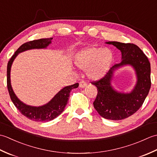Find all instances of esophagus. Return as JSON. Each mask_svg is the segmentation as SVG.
<instances>
[{
  "instance_id": "1",
  "label": "esophagus",
  "mask_w": 157,
  "mask_h": 157,
  "mask_svg": "<svg viewBox=\"0 0 157 157\" xmlns=\"http://www.w3.org/2000/svg\"><path fill=\"white\" fill-rule=\"evenodd\" d=\"M86 86H87V82H86L82 80L80 82H79V87L80 88H84Z\"/></svg>"
}]
</instances>
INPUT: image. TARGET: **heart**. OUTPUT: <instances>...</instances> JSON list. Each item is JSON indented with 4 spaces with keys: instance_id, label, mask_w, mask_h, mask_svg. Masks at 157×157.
Masks as SVG:
<instances>
[{
    "instance_id": "1",
    "label": "heart",
    "mask_w": 157,
    "mask_h": 157,
    "mask_svg": "<svg viewBox=\"0 0 157 157\" xmlns=\"http://www.w3.org/2000/svg\"><path fill=\"white\" fill-rule=\"evenodd\" d=\"M113 54L107 48L88 47L78 53L75 65L82 69H86L89 78L99 79L104 77L111 65Z\"/></svg>"
}]
</instances>
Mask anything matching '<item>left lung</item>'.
I'll return each mask as SVG.
<instances>
[{
  "label": "left lung",
  "mask_w": 157,
  "mask_h": 157,
  "mask_svg": "<svg viewBox=\"0 0 157 157\" xmlns=\"http://www.w3.org/2000/svg\"><path fill=\"white\" fill-rule=\"evenodd\" d=\"M121 52V62L109 69L98 81L91 82L97 87L98 94L93 102L94 109L105 119L121 120L132 115L141 107L151 86V63L138 46L131 43L107 42ZM129 64L135 69L137 82L129 93L116 91L111 85L113 73L121 66Z\"/></svg>",
  "instance_id": "8db88e82"
}]
</instances>
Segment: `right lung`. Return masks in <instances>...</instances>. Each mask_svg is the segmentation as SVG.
<instances>
[{"instance_id": "right-lung-1", "label": "right lung", "mask_w": 157, "mask_h": 157, "mask_svg": "<svg viewBox=\"0 0 157 157\" xmlns=\"http://www.w3.org/2000/svg\"><path fill=\"white\" fill-rule=\"evenodd\" d=\"M52 40V38H42L24 43L17 50L15 54L10 59L7 64V71H6L7 79H6V82H7V88L11 101L16 106V108L23 115L34 121H50L58 117L64 111L65 106L67 104L70 95L69 94L71 90L77 88L79 86L78 83H76L73 85L66 86L61 90L47 104L40 106H32L24 104L17 97L13 92L11 84L10 73H11L12 63L16 56L19 53L28 51V50L46 48L51 44Z\"/></svg>"}]
</instances>
